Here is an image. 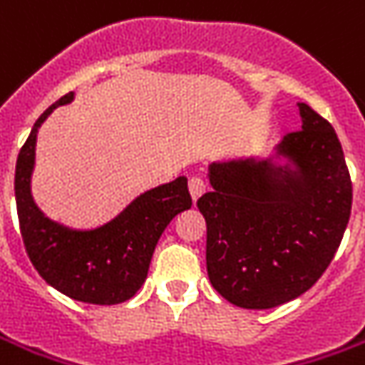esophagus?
Segmentation results:
<instances>
[{"mask_svg": "<svg viewBox=\"0 0 365 365\" xmlns=\"http://www.w3.org/2000/svg\"><path fill=\"white\" fill-rule=\"evenodd\" d=\"M187 187H190V195H192V200L195 202V200L205 192V182H203L202 178H192V180L187 182Z\"/></svg>", "mask_w": 365, "mask_h": 365, "instance_id": "esophagus-1", "label": "esophagus"}]
</instances>
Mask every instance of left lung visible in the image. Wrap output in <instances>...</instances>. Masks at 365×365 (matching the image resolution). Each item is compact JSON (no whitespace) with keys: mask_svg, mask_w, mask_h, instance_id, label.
<instances>
[{"mask_svg":"<svg viewBox=\"0 0 365 365\" xmlns=\"http://www.w3.org/2000/svg\"><path fill=\"white\" fill-rule=\"evenodd\" d=\"M302 130L277 151L297 172L234 160L210 168L205 217L212 286L234 306L267 309L302 296L328 269L351 212V180L336 131L307 103Z\"/></svg>","mask_w":365,"mask_h":365,"instance_id":"left-lung-1","label":"left lung"}]
</instances>
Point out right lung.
<instances>
[{
    "mask_svg": "<svg viewBox=\"0 0 365 365\" xmlns=\"http://www.w3.org/2000/svg\"><path fill=\"white\" fill-rule=\"evenodd\" d=\"M71 99L73 93L69 91L49 106L19 150L16 165L19 230L31 264L49 286L78 302L113 306L135 296L148 277L160 235L175 215L192 207V195L187 180L178 178L140 195L113 222L98 230L78 232L47 220L29 190L37 130L51 111Z\"/></svg>",
    "mask_w": 365,
    "mask_h": 365,
    "instance_id": "right-lung-1",
    "label": "right lung"
}]
</instances>
